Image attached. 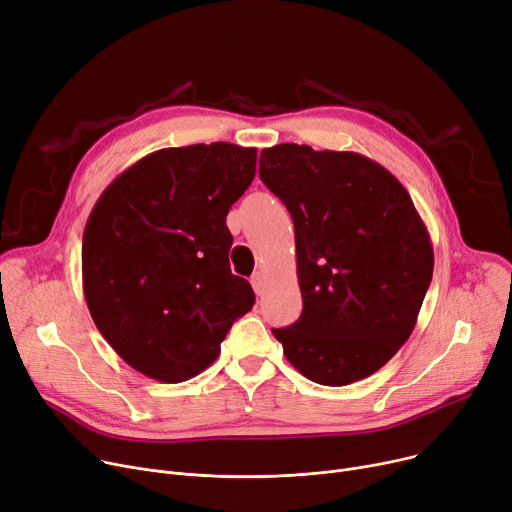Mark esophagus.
Returning <instances> with one entry per match:
<instances>
[{"mask_svg":"<svg viewBox=\"0 0 512 512\" xmlns=\"http://www.w3.org/2000/svg\"><path fill=\"white\" fill-rule=\"evenodd\" d=\"M251 286H253V290H255L257 294H261V290H263V276L259 274V271H257V274L251 276Z\"/></svg>","mask_w":512,"mask_h":512,"instance_id":"esophagus-1","label":"esophagus"}]
</instances>
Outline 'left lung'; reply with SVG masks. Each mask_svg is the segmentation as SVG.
Listing matches in <instances>:
<instances>
[{"label":"left lung","instance_id":"obj_1","mask_svg":"<svg viewBox=\"0 0 512 512\" xmlns=\"http://www.w3.org/2000/svg\"><path fill=\"white\" fill-rule=\"evenodd\" d=\"M259 177L292 216L304 304L271 333L313 383L370 377L412 335L432 280V243L410 193L362 154L298 144L265 148Z\"/></svg>","mask_w":512,"mask_h":512}]
</instances>
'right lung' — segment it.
I'll return each instance as SVG.
<instances>
[{"mask_svg": "<svg viewBox=\"0 0 512 512\" xmlns=\"http://www.w3.org/2000/svg\"><path fill=\"white\" fill-rule=\"evenodd\" d=\"M257 150L164 148L121 173L90 212L82 284L102 337L135 370L181 383L220 354L255 294L230 271L226 216L255 179Z\"/></svg>", "mask_w": 512, "mask_h": 512, "instance_id": "1", "label": "right lung"}]
</instances>
